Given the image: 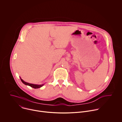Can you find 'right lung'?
I'll return each mask as SVG.
<instances>
[{
	"mask_svg": "<svg viewBox=\"0 0 122 122\" xmlns=\"http://www.w3.org/2000/svg\"><path fill=\"white\" fill-rule=\"evenodd\" d=\"M20 80L22 81V82L25 85H28L34 89H38V88H39L40 87H42L44 84H42V85H36V84H30V83H27V82H26L25 81H24L20 78Z\"/></svg>",
	"mask_w": 122,
	"mask_h": 122,
	"instance_id": "add662e5",
	"label": "right lung"
}]
</instances>
